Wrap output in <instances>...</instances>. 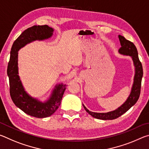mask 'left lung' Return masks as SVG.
<instances>
[{
  "label": "left lung",
  "instance_id": "obj_1",
  "mask_svg": "<svg viewBox=\"0 0 149 149\" xmlns=\"http://www.w3.org/2000/svg\"><path fill=\"white\" fill-rule=\"evenodd\" d=\"M118 37H119L121 44V47L118 50V51L120 54L130 56L132 58L133 64H134L135 68L134 81H133L132 91H131L129 97L127 98V100L116 110L107 113L93 112L89 111L83 104L86 112L89 113V114L92 116L93 117L97 118V119L103 120L116 119V118L127 112L131 107H132L137 102L140 96L141 81H142L143 75V70L142 64H141L139 59L137 48L132 42L128 41L124 37L122 36V35H118Z\"/></svg>",
  "mask_w": 149,
  "mask_h": 149
}]
</instances>
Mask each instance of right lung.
I'll return each mask as SVG.
<instances>
[{
    "mask_svg": "<svg viewBox=\"0 0 149 149\" xmlns=\"http://www.w3.org/2000/svg\"><path fill=\"white\" fill-rule=\"evenodd\" d=\"M53 31L54 29L47 25L34 26L27 28L14 42L10 51L7 74L9 78L11 99L17 107L26 114L35 118H47L56 112L61 103L65 90V85H56L49 100L45 102L31 97L24 90L18 75L17 51L32 41L50 38L53 34Z\"/></svg>",
    "mask_w": 149,
    "mask_h": 149,
    "instance_id": "1",
    "label": "right lung"
}]
</instances>
